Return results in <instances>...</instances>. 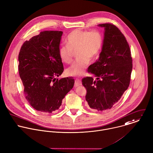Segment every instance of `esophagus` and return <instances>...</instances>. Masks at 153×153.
Listing matches in <instances>:
<instances>
[{
	"label": "esophagus",
	"instance_id": "1",
	"mask_svg": "<svg viewBox=\"0 0 153 153\" xmlns=\"http://www.w3.org/2000/svg\"><path fill=\"white\" fill-rule=\"evenodd\" d=\"M82 85V82L80 79H75V83H74V86L77 87Z\"/></svg>",
	"mask_w": 153,
	"mask_h": 153
}]
</instances>
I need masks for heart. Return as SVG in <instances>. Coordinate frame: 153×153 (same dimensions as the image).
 I'll return each mask as SVG.
<instances>
[{
	"mask_svg": "<svg viewBox=\"0 0 153 153\" xmlns=\"http://www.w3.org/2000/svg\"><path fill=\"white\" fill-rule=\"evenodd\" d=\"M65 42L67 46H61L58 49L59 58L62 62L70 64L73 61V52L77 51V59L66 70V73L69 76H80L85 73L89 59H94L99 53L102 37L97 30L76 29L68 34Z\"/></svg>",
	"mask_w": 153,
	"mask_h": 153,
	"instance_id": "heart-1",
	"label": "heart"
}]
</instances>
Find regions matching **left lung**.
Instances as JSON below:
<instances>
[{"instance_id":"obj_1","label":"left lung","mask_w":153,"mask_h":153,"mask_svg":"<svg viewBox=\"0 0 153 153\" xmlns=\"http://www.w3.org/2000/svg\"><path fill=\"white\" fill-rule=\"evenodd\" d=\"M98 26L105 30L102 51L99 59L88 69L96 79L86 77L82 82L90 108L103 111L112 108L128 89L132 58L125 37L116 25L105 23Z\"/></svg>"}]
</instances>
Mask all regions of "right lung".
<instances>
[{
    "instance_id": "right-lung-1",
    "label": "right lung",
    "mask_w": 153,
    "mask_h": 153,
    "mask_svg": "<svg viewBox=\"0 0 153 153\" xmlns=\"http://www.w3.org/2000/svg\"><path fill=\"white\" fill-rule=\"evenodd\" d=\"M62 31H43L26 40L18 55V70L26 100L36 110L52 113L73 88L71 77L62 78L64 67L58 55Z\"/></svg>"
}]
</instances>
